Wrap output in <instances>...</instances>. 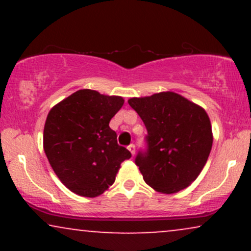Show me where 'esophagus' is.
Segmentation results:
<instances>
[{"instance_id":"obj_1","label":"esophagus","mask_w":251,"mask_h":251,"mask_svg":"<svg viewBox=\"0 0 251 251\" xmlns=\"http://www.w3.org/2000/svg\"><path fill=\"white\" fill-rule=\"evenodd\" d=\"M127 149H128V151L132 153V155H134V153H135V146L133 145V144H131V145H129Z\"/></svg>"}]
</instances>
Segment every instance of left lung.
<instances>
[{"label":"left lung","mask_w":251,"mask_h":251,"mask_svg":"<svg viewBox=\"0 0 251 251\" xmlns=\"http://www.w3.org/2000/svg\"><path fill=\"white\" fill-rule=\"evenodd\" d=\"M128 103L148 129L146 150L135 157L145 183L163 194L185 189L201 174L212 148L206 112L174 92L131 98Z\"/></svg>","instance_id":"obj_1"}]
</instances>
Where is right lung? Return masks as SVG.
<instances>
[{
	"label": "right lung",
	"mask_w": 251,
	"mask_h": 251,
	"mask_svg": "<svg viewBox=\"0 0 251 251\" xmlns=\"http://www.w3.org/2000/svg\"><path fill=\"white\" fill-rule=\"evenodd\" d=\"M124 105L117 96L76 91L48 113L43 149L59 179L74 194L97 197L116 180L131 152L118 145L109 122Z\"/></svg>",
	"instance_id": "1"
}]
</instances>
